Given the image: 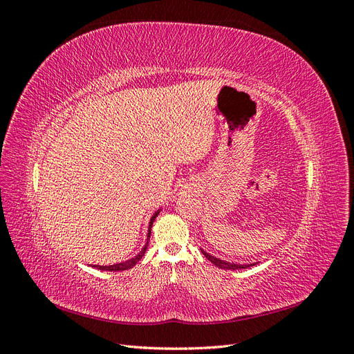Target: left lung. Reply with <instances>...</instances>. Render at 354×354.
Listing matches in <instances>:
<instances>
[{
	"mask_svg": "<svg viewBox=\"0 0 354 354\" xmlns=\"http://www.w3.org/2000/svg\"><path fill=\"white\" fill-rule=\"evenodd\" d=\"M202 254L205 255V259H208L214 266L220 267V269H226V270H239V269H248V267H252L255 266L257 263H251V264H238V263H230V261H224V260H220L217 259V257H214L211 254H208L207 251L201 250Z\"/></svg>",
	"mask_w": 354,
	"mask_h": 354,
	"instance_id": "1",
	"label": "left lung"
}]
</instances>
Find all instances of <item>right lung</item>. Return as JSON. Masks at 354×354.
<instances>
[{
    "mask_svg": "<svg viewBox=\"0 0 354 354\" xmlns=\"http://www.w3.org/2000/svg\"><path fill=\"white\" fill-rule=\"evenodd\" d=\"M159 212H160V209H158V211L153 214V216L151 217V221H149V227H147L146 243H145V246L142 248V251L138 252L136 257H133V259L127 260V261H122V263H116V264H111V266H93V267H95V269H99V270H106V272H121V270H128V269H131V267H134L138 261H140V260L143 259V255H145V252H146V250H147L149 239H151V232H152L153 221H155V218L158 217Z\"/></svg>",
    "mask_w": 354,
    "mask_h": 354,
    "instance_id": "right-lung-1",
    "label": "right lung"
}]
</instances>
